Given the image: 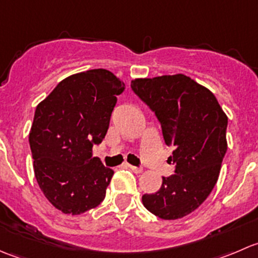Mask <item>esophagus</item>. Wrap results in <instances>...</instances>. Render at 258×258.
I'll list each match as a JSON object with an SVG mask.
<instances>
[{"label":"esophagus","mask_w":258,"mask_h":258,"mask_svg":"<svg viewBox=\"0 0 258 258\" xmlns=\"http://www.w3.org/2000/svg\"><path fill=\"white\" fill-rule=\"evenodd\" d=\"M127 166H128V167L131 168V170L134 171L136 175H140V173H142V171H144L141 167H135V166H132V165H127Z\"/></svg>","instance_id":"1"}]
</instances>
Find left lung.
Segmentation results:
<instances>
[{"label":"left lung","mask_w":258,"mask_h":258,"mask_svg":"<svg viewBox=\"0 0 258 258\" xmlns=\"http://www.w3.org/2000/svg\"><path fill=\"white\" fill-rule=\"evenodd\" d=\"M132 90L155 111L175 175L162 177L156 194L142 196L144 206L162 220H178L199 209L217 182L227 151V114L205 86L186 75L135 79Z\"/></svg>","instance_id":"left-lung-1"}]
</instances>
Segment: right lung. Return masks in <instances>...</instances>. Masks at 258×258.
I'll use <instances>...</instances> for the list:
<instances>
[{
    "mask_svg": "<svg viewBox=\"0 0 258 258\" xmlns=\"http://www.w3.org/2000/svg\"><path fill=\"white\" fill-rule=\"evenodd\" d=\"M124 88L108 70H90L62 80L36 107L33 171L49 204L64 215H81L105 199L113 170L93 157L92 148L105 139Z\"/></svg>",
    "mask_w": 258,
    "mask_h": 258,
    "instance_id": "1",
    "label": "right lung"
}]
</instances>
